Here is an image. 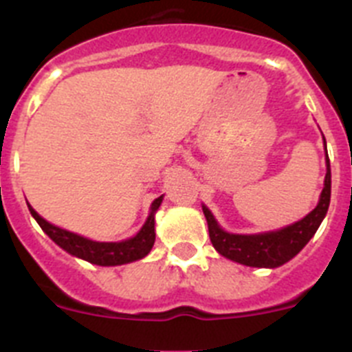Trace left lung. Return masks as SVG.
Segmentation results:
<instances>
[{"label":"left lung","instance_id":"8db88e82","mask_svg":"<svg viewBox=\"0 0 352 352\" xmlns=\"http://www.w3.org/2000/svg\"><path fill=\"white\" fill-rule=\"evenodd\" d=\"M329 197H331V169L326 153L324 188L317 206L300 222L282 227L278 231L259 232V234H231L223 231L206 206H203V211L208 220L211 243L220 256L252 268H278L296 256L316 234L322 219L328 213Z\"/></svg>","mask_w":352,"mask_h":352}]
</instances>
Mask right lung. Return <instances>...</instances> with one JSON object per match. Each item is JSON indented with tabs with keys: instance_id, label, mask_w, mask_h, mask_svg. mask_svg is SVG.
I'll use <instances>...</instances> for the list:
<instances>
[{
	"instance_id": "obj_1",
	"label": "right lung",
	"mask_w": 352,
	"mask_h": 352,
	"mask_svg": "<svg viewBox=\"0 0 352 352\" xmlns=\"http://www.w3.org/2000/svg\"><path fill=\"white\" fill-rule=\"evenodd\" d=\"M162 199H164V195L155 199L153 204H151L148 220H146V223L141 227V231L138 234L130 239H125V241H116V243L93 241V239L76 234V232L65 231V229H60V227L49 223L47 220H43L30 204H28V208H30L33 219L42 227V231L58 247L67 250L68 254L79 257V259L88 261L91 264H98V266H120V264L142 259V257L149 254V250H151L155 243V211L160 206Z\"/></svg>"
}]
</instances>
